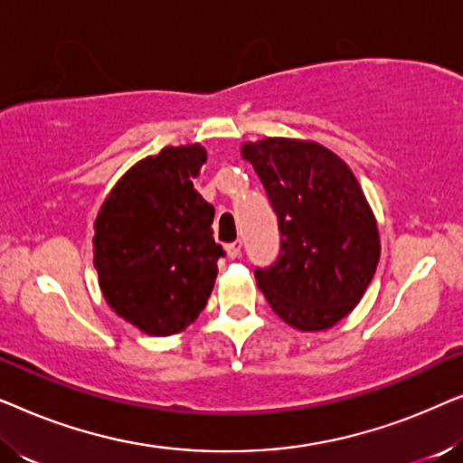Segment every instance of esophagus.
Wrapping results in <instances>:
<instances>
[{"mask_svg": "<svg viewBox=\"0 0 463 463\" xmlns=\"http://www.w3.org/2000/svg\"><path fill=\"white\" fill-rule=\"evenodd\" d=\"M240 250H242V242H240V240H236V242L225 244V252H227V257H230V259H238Z\"/></svg>", "mask_w": 463, "mask_h": 463, "instance_id": "1", "label": "esophagus"}]
</instances>
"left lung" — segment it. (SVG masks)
<instances>
[{
	"label": "left lung",
	"instance_id": "8db88e82",
	"mask_svg": "<svg viewBox=\"0 0 463 463\" xmlns=\"http://www.w3.org/2000/svg\"><path fill=\"white\" fill-rule=\"evenodd\" d=\"M278 217L280 252L257 268L271 309L299 331H325L345 318L379 261L377 221L347 164L331 149L297 138L242 145Z\"/></svg>",
	"mask_w": 463,
	"mask_h": 463
}]
</instances>
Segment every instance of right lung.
I'll list each match as a JSON object with an SVG mask.
<instances>
[{
	"instance_id": "obj_1",
	"label": "right lung",
	"mask_w": 463,
	"mask_h": 463,
	"mask_svg": "<svg viewBox=\"0 0 463 463\" xmlns=\"http://www.w3.org/2000/svg\"><path fill=\"white\" fill-rule=\"evenodd\" d=\"M204 162L198 143L164 147L137 162L94 223V268L105 301L156 337L198 318L225 255L213 238L214 208L194 189Z\"/></svg>"
}]
</instances>
